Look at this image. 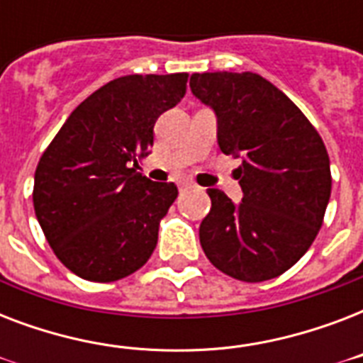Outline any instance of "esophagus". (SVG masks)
<instances>
[{"mask_svg":"<svg viewBox=\"0 0 363 363\" xmlns=\"http://www.w3.org/2000/svg\"><path fill=\"white\" fill-rule=\"evenodd\" d=\"M179 188H181V190H188V188H196V184L190 181H181L179 182Z\"/></svg>","mask_w":363,"mask_h":363,"instance_id":"obj_1","label":"esophagus"}]
</instances>
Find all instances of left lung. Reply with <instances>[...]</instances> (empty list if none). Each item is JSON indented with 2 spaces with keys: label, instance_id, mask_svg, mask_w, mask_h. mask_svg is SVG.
<instances>
[{
  "label": "left lung",
  "instance_id": "obj_1",
  "mask_svg": "<svg viewBox=\"0 0 363 363\" xmlns=\"http://www.w3.org/2000/svg\"><path fill=\"white\" fill-rule=\"evenodd\" d=\"M190 90L215 111L222 152L241 160L239 203L207 190L201 248L233 279H275L309 250L322 226L332 192L326 147L292 99L256 73H194Z\"/></svg>",
  "mask_w": 363,
  "mask_h": 363
}]
</instances>
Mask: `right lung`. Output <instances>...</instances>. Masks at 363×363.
Instances as JSON below:
<instances>
[{"instance_id":"add662e5","label":"right lung","mask_w":363,"mask_h":363,"mask_svg":"<svg viewBox=\"0 0 363 363\" xmlns=\"http://www.w3.org/2000/svg\"><path fill=\"white\" fill-rule=\"evenodd\" d=\"M188 73L125 75L88 96L43 152L33 209L58 259L81 279L113 282L147 264L173 182L137 173L158 116L186 94ZM134 167H130V164Z\"/></svg>"}]
</instances>
